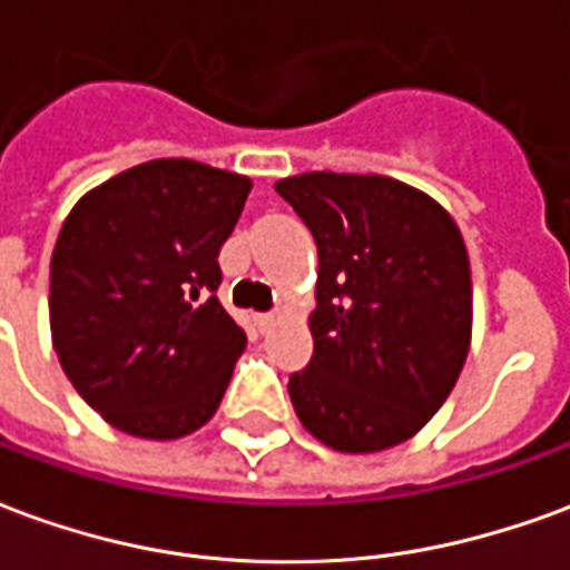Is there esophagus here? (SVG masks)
I'll return each mask as SVG.
<instances>
[{
    "mask_svg": "<svg viewBox=\"0 0 570 570\" xmlns=\"http://www.w3.org/2000/svg\"><path fill=\"white\" fill-rule=\"evenodd\" d=\"M274 321H277V314H259V317H256V326L265 333V330H272Z\"/></svg>",
    "mask_w": 570,
    "mask_h": 570,
    "instance_id": "esophagus-1",
    "label": "esophagus"
}]
</instances>
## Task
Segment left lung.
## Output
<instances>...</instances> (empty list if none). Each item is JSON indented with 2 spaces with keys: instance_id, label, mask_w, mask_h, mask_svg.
Here are the masks:
<instances>
[{
  "instance_id": "left-lung-1",
  "label": "left lung",
  "mask_w": 570,
  "mask_h": 570,
  "mask_svg": "<svg viewBox=\"0 0 570 570\" xmlns=\"http://www.w3.org/2000/svg\"><path fill=\"white\" fill-rule=\"evenodd\" d=\"M277 195L317 244L314 357L298 421L335 452L406 442L452 394L473 326L464 237L436 200L379 174H298Z\"/></svg>"
}]
</instances>
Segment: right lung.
<instances>
[{
    "instance_id": "1",
    "label": "right lung",
    "mask_w": 570,
    "mask_h": 570,
    "mask_svg": "<svg viewBox=\"0 0 570 570\" xmlns=\"http://www.w3.org/2000/svg\"><path fill=\"white\" fill-rule=\"evenodd\" d=\"M247 176L158 158L91 188L51 256V338L72 387L112 428L179 440L223 403L247 335L219 305V247Z\"/></svg>"
}]
</instances>
